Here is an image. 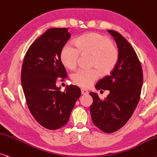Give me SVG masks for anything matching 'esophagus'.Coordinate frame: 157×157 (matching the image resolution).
Wrapping results in <instances>:
<instances>
[{
	"label": "esophagus",
	"instance_id": "1",
	"mask_svg": "<svg viewBox=\"0 0 157 157\" xmlns=\"http://www.w3.org/2000/svg\"><path fill=\"white\" fill-rule=\"evenodd\" d=\"M88 91L86 90V89H81V94L83 95H86V94H88Z\"/></svg>",
	"mask_w": 157,
	"mask_h": 157
}]
</instances>
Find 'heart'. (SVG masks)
I'll list each match as a JSON object with an SVG mask.
<instances>
[{
    "instance_id": "obj_1",
    "label": "heart",
    "mask_w": 157,
    "mask_h": 157,
    "mask_svg": "<svg viewBox=\"0 0 157 157\" xmlns=\"http://www.w3.org/2000/svg\"><path fill=\"white\" fill-rule=\"evenodd\" d=\"M76 44L68 42L61 51V60L69 69L76 68L80 53L92 55L91 66L97 67L103 74H108L117 64L118 50L107 36L96 32L89 33L77 39ZM99 77V72L97 68H81L72 75V80L78 86L86 88Z\"/></svg>"
}]
</instances>
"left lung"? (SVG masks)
Here are the masks:
<instances>
[{"label":"left lung","instance_id":"8db88e82","mask_svg":"<svg viewBox=\"0 0 157 157\" xmlns=\"http://www.w3.org/2000/svg\"><path fill=\"white\" fill-rule=\"evenodd\" d=\"M117 43L119 57L109 76L99 80L97 89L109 90L104 100L91 91L90 113L93 123L107 133L117 131L131 118L139 101L143 86V70L134 49L119 32L108 30Z\"/></svg>","mask_w":157,"mask_h":157}]
</instances>
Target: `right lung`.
<instances>
[{"mask_svg": "<svg viewBox=\"0 0 157 157\" xmlns=\"http://www.w3.org/2000/svg\"><path fill=\"white\" fill-rule=\"evenodd\" d=\"M67 28H52L31 44L24 57L21 82L26 104L34 119L44 128L57 130L68 123L81 96V89L66 86L63 92L56 86L58 78H66L60 55L71 37Z\"/></svg>", "mask_w": 157, "mask_h": 157, "instance_id": "obj_1", "label": "right lung"}]
</instances>
